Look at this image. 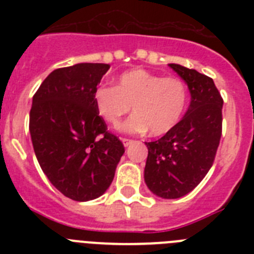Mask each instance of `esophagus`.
<instances>
[{
  "instance_id": "34e87169",
  "label": "esophagus",
  "mask_w": 254,
  "mask_h": 254,
  "mask_svg": "<svg viewBox=\"0 0 254 254\" xmlns=\"http://www.w3.org/2000/svg\"><path fill=\"white\" fill-rule=\"evenodd\" d=\"M122 142H123V145L127 147V146H129L132 142H133V140H131V138H122Z\"/></svg>"
}]
</instances>
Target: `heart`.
Instances as JSON below:
<instances>
[{
	"label": "heart",
	"mask_w": 254,
	"mask_h": 254,
	"mask_svg": "<svg viewBox=\"0 0 254 254\" xmlns=\"http://www.w3.org/2000/svg\"><path fill=\"white\" fill-rule=\"evenodd\" d=\"M94 105L102 120L112 126L133 109L122 126L123 131L165 134L176 127L188 103V90L179 77L159 75L136 68L122 73L116 86L100 85L94 90Z\"/></svg>",
	"instance_id": "heart-1"
}]
</instances>
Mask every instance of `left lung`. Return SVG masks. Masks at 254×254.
<instances>
[{"mask_svg":"<svg viewBox=\"0 0 254 254\" xmlns=\"http://www.w3.org/2000/svg\"><path fill=\"white\" fill-rule=\"evenodd\" d=\"M188 85L187 113L149 150L145 182L152 193L179 198L196 188L214 164L223 132V98L214 80L198 71L169 64Z\"/></svg>","mask_w":254,"mask_h":254,"instance_id":"left-lung-1","label":"left lung"}]
</instances>
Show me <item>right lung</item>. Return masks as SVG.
Returning <instances> with one entry per match:
<instances>
[{
    "instance_id": "1",
    "label": "right lung",
    "mask_w": 254,
    "mask_h": 254,
    "mask_svg": "<svg viewBox=\"0 0 254 254\" xmlns=\"http://www.w3.org/2000/svg\"><path fill=\"white\" fill-rule=\"evenodd\" d=\"M109 67L57 68L33 96L29 129L38 163L52 185L73 201L102 196L125 152L94 105V90Z\"/></svg>"
}]
</instances>
